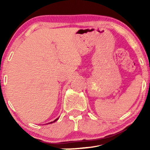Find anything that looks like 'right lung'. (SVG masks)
I'll list each match as a JSON object with an SVG mask.
<instances>
[{"label":"right lung","instance_id":"right-lung-1","mask_svg":"<svg viewBox=\"0 0 150 150\" xmlns=\"http://www.w3.org/2000/svg\"><path fill=\"white\" fill-rule=\"evenodd\" d=\"M59 120V117H58V118H57V119H56V120H54V121H53V122H49V123H48V124H52V123H54V122H56V121H57V120Z\"/></svg>","mask_w":150,"mask_h":150}]
</instances>
